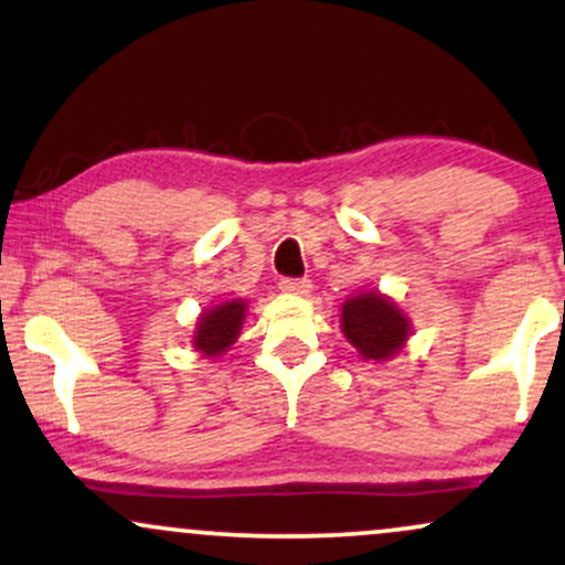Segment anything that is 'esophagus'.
Instances as JSON below:
<instances>
[{
	"instance_id": "esophagus-1",
	"label": "esophagus",
	"mask_w": 565,
	"mask_h": 565,
	"mask_svg": "<svg viewBox=\"0 0 565 565\" xmlns=\"http://www.w3.org/2000/svg\"><path fill=\"white\" fill-rule=\"evenodd\" d=\"M278 289L287 291V295L308 297L310 289H313V284H310L308 278H281V284H278Z\"/></svg>"
}]
</instances>
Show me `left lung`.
Listing matches in <instances>:
<instances>
[{
  "label": "left lung",
  "instance_id": "left-lung-1",
  "mask_svg": "<svg viewBox=\"0 0 565 565\" xmlns=\"http://www.w3.org/2000/svg\"><path fill=\"white\" fill-rule=\"evenodd\" d=\"M340 327L345 340L359 350L364 361H391L406 348L412 337V319L401 310L393 297L382 295L380 289L359 291L342 302Z\"/></svg>",
  "mask_w": 565,
  "mask_h": 565
}]
</instances>
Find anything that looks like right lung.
I'll return each mask as SVG.
<instances>
[{
  "label": "right lung",
  "instance_id": "add662e5",
  "mask_svg": "<svg viewBox=\"0 0 565 565\" xmlns=\"http://www.w3.org/2000/svg\"><path fill=\"white\" fill-rule=\"evenodd\" d=\"M246 308H249V302L236 297V300H223L201 310L196 329H193L191 337L193 350L199 355H204V359L223 355L238 340V334H242Z\"/></svg>",
  "mask_w": 565,
  "mask_h": 565
}]
</instances>
